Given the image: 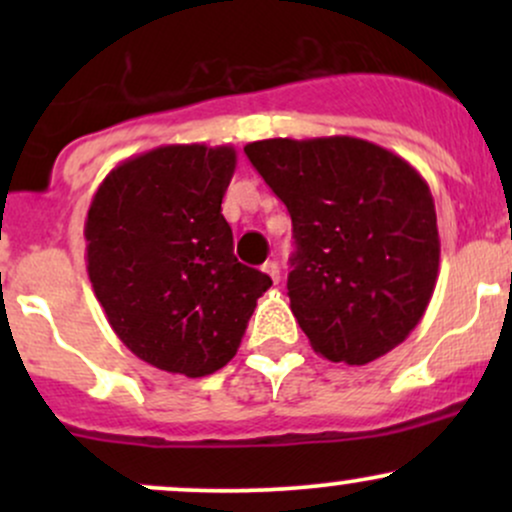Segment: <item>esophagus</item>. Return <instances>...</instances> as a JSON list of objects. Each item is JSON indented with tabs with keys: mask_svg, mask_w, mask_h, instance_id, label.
I'll use <instances>...</instances> for the list:
<instances>
[{
	"mask_svg": "<svg viewBox=\"0 0 512 512\" xmlns=\"http://www.w3.org/2000/svg\"><path fill=\"white\" fill-rule=\"evenodd\" d=\"M262 272L272 276L274 284H276V281H279V264H276L274 260H267V262H264V264H262Z\"/></svg>",
	"mask_w": 512,
	"mask_h": 512,
	"instance_id": "1",
	"label": "esophagus"
}]
</instances>
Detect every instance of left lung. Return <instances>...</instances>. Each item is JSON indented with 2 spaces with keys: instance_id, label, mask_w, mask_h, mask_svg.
I'll list each match as a JSON object with an SVG mask.
<instances>
[{
  "instance_id": "obj_1",
  "label": "left lung",
  "mask_w": 512,
  "mask_h": 512,
  "mask_svg": "<svg viewBox=\"0 0 512 512\" xmlns=\"http://www.w3.org/2000/svg\"><path fill=\"white\" fill-rule=\"evenodd\" d=\"M245 154L291 214L296 252L286 289L315 354L363 366L402 344L438 279L426 180L356 137L262 139Z\"/></svg>"
}]
</instances>
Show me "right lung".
Returning a JSON list of instances; mask_svg holds the SVG:
<instances>
[{
  "label": "right lung",
  "mask_w": 512,
  "mask_h": 512,
  "mask_svg": "<svg viewBox=\"0 0 512 512\" xmlns=\"http://www.w3.org/2000/svg\"><path fill=\"white\" fill-rule=\"evenodd\" d=\"M233 170V146H158L115 166L91 199L93 293L120 342L168 373L202 378L226 366L272 286L233 255L221 214Z\"/></svg>",
  "instance_id": "1"
}]
</instances>
